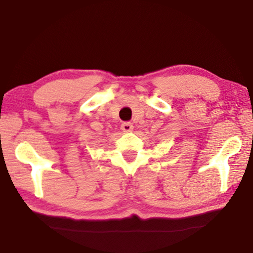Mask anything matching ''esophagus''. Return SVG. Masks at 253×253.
<instances>
[{
	"mask_svg": "<svg viewBox=\"0 0 253 253\" xmlns=\"http://www.w3.org/2000/svg\"><path fill=\"white\" fill-rule=\"evenodd\" d=\"M134 129V126H132L131 123H124L122 125V130L124 132H130Z\"/></svg>",
	"mask_w": 253,
	"mask_h": 253,
	"instance_id": "esophagus-1",
	"label": "esophagus"
}]
</instances>
